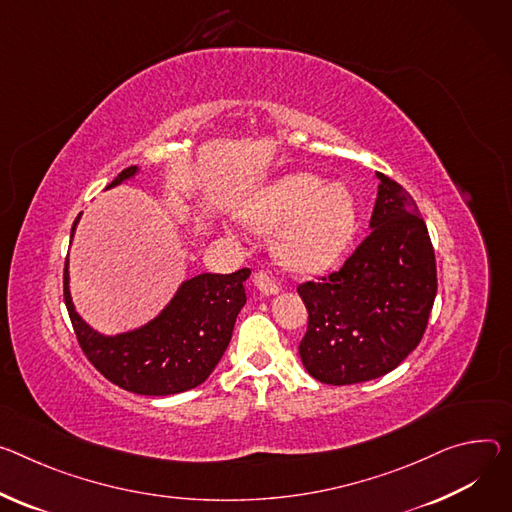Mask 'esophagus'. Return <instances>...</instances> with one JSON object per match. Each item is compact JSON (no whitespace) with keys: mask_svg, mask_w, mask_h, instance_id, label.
Returning a JSON list of instances; mask_svg holds the SVG:
<instances>
[{"mask_svg":"<svg viewBox=\"0 0 512 512\" xmlns=\"http://www.w3.org/2000/svg\"><path fill=\"white\" fill-rule=\"evenodd\" d=\"M253 282H255V288H257L263 296H275L277 292H280V286H277L273 277H271L269 273H265V271H257V273L253 275Z\"/></svg>","mask_w":512,"mask_h":512,"instance_id":"34e87169","label":"esophagus"}]
</instances>
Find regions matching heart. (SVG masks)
I'll use <instances>...</instances> for the list:
<instances>
[{"mask_svg": "<svg viewBox=\"0 0 512 512\" xmlns=\"http://www.w3.org/2000/svg\"><path fill=\"white\" fill-rule=\"evenodd\" d=\"M239 214L253 228H280L277 257L298 273H318L339 263L359 226L357 200L347 185L324 183L308 171L271 181L241 206Z\"/></svg>", "mask_w": 512, "mask_h": 512, "instance_id": "obj_1", "label": "heart"}]
</instances>
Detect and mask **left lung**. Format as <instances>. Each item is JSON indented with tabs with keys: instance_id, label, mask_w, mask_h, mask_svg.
I'll list each match as a JSON object with an SVG mask.
<instances>
[{
	"instance_id": "8db88e82",
	"label": "left lung",
	"mask_w": 512,
	"mask_h": 512,
	"mask_svg": "<svg viewBox=\"0 0 512 512\" xmlns=\"http://www.w3.org/2000/svg\"><path fill=\"white\" fill-rule=\"evenodd\" d=\"M376 177L367 239L337 273L298 286L308 310L298 353L322 384L390 374L421 343L437 296L435 251L418 206L394 179Z\"/></svg>"
}]
</instances>
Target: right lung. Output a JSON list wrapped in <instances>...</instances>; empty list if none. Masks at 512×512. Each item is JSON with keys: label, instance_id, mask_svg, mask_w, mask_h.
Returning a JSON list of instances; mask_svg holds the SVG:
<instances>
[{"label": "right lung", "instance_id": "right-lung-1", "mask_svg": "<svg viewBox=\"0 0 512 512\" xmlns=\"http://www.w3.org/2000/svg\"><path fill=\"white\" fill-rule=\"evenodd\" d=\"M138 167L124 169L106 190L134 181ZM81 214L71 228L75 237ZM251 269L235 273H200L183 280L163 310L141 327L106 335L77 312L65 261V304L77 341L104 378L143 396H171L208 380L222 359L239 312L247 302L245 282Z\"/></svg>", "mask_w": 512, "mask_h": 512}]
</instances>
